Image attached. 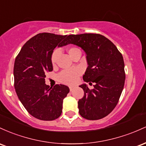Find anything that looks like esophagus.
Returning <instances> with one entry per match:
<instances>
[{"label":"esophagus","mask_w":146,"mask_h":146,"mask_svg":"<svg viewBox=\"0 0 146 146\" xmlns=\"http://www.w3.org/2000/svg\"><path fill=\"white\" fill-rule=\"evenodd\" d=\"M69 88H70V91H72L74 90V86H70Z\"/></svg>","instance_id":"34e87169"}]
</instances>
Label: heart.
Segmentation results:
<instances>
[{"label": "heart", "mask_w": 146, "mask_h": 146, "mask_svg": "<svg viewBox=\"0 0 146 146\" xmlns=\"http://www.w3.org/2000/svg\"><path fill=\"white\" fill-rule=\"evenodd\" d=\"M79 50L76 47H70L68 50L69 55L71 56L75 52ZM59 54V51L58 50H56L52 53L51 56L52 64L54 65L56 63L57 58ZM81 74V70L79 68H72L70 70H63L61 72H60L57 76L58 81L62 83L67 85H72L74 84L77 81L78 77Z\"/></svg>", "instance_id": "heart-1"}]
</instances>
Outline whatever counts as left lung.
<instances>
[{"instance_id":"8db88e82","label":"left lung","mask_w":146,"mask_h":146,"mask_svg":"<svg viewBox=\"0 0 146 146\" xmlns=\"http://www.w3.org/2000/svg\"><path fill=\"white\" fill-rule=\"evenodd\" d=\"M65 44H74L84 50L88 66L83 78L95 83L92 90L86 84L79 86L84 91L78 102L79 114L88 120L106 117L116 107L123 89L125 74L122 54L112 42L99 34L69 35Z\"/></svg>"}]
</instances>
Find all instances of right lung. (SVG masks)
<instances>
[{"label":"right lung","mask_w":146,"mask_h":146,"mask_svg":"<svg viewBox=\"0 0 146 146\" xmlns=\"http://www.w3.org/2000/svg\"><path fill=\"white\" fill-rule=\"evenodd\" d=\"M67 35L38 34L21 48L14 66V88L25 108L34 117L52 121L60 116L63 101L70 92L68 86L45 84L48 72L53 70L51 56L56 46L65 45Z\"/></svg>","instance_id":"obj_1"}]
</instances>
